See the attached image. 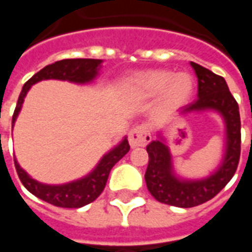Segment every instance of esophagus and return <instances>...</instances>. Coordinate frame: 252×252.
<instances>
[{"label": "esophagus", "instance_id": "1", "mask_svg": "<svg viewBox=\"0 0 252 252\" xmlns=\"http://www.w3.org/2000/svg\"><path fill=\"white\" fill-rule=\"evenodd\" d=\"M129 146L132 148L136 147H144L147 143H150L151 140V135H150V131L146 126H135L133 129L129 131Z\"/></svg>", "mask_w": 252, "mask_h": 252}]
</instances>
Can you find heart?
Returning <instances> with one entry per match:
<instances>
[{"mask_svg": "<svg viewBox=\"0 0 252 252\" xmlns=\"http://www.w3.org/2000/svg\"><path fill=\"white\" fill-rule=\"evenodd\" d=\"M128 86L140 98H151L159 94L160 108L175 110L190 101L194 92V79L185 71L148 70L129 78Z\"/></svg>", "mask_w": 252, "mask_h": 252, "instance_id": "1", "label": "heart"}]
</instances>
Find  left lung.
<instances>
[{
    "instance_id": "8db88e82",
    "label": "left lung",
    "mask_w": 252,
    "mask_h": 252,
    "mask_svg": "<svg viewBox=\"0 0 252 252\" xmlns=\"http://www.w3.org/2000/svg\"><path fill=\"white\" fill-rule=\"evenodd\" d=\"M197 79V99L181 109V115L215 112L224 121V155L220 164L202 178H184L175 173L173 155L166 144L163 132L158 131L147 146L148 166L146 184L155 200L178 208H191L213 198L227 185L238 169L240 158V115L238 102L229 92L225 79L215 72L190 62Z\"/></svg>"
}]
</instances>
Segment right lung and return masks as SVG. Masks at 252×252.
<instances>
[{
	"label": "right lung",
	"instance_id": "right-lung-1",
	"mask_svg": "<svg viewBox=\"0 0 252 252\" xmlns=\"http://www.w3.org/2000/svg\"><path fill=\"white\" fill-rule=\"evenodd\" d=\"M101 67H102L101 59H63V61H58L41 68L40 71L36 72L23 86L13 117H12V128L19 117L25 95L30 92L32 85L40 81H46V79H59V81H68V82L78 83V85H86V83L93 82L97 78ZM128 151H129V144H128L126 136H124L119 144H116L112 150L104 154V157L99 159L98 163L95 164V167L89 174L79 180L61 184V185H48V184H43V182L33 180L20 166L17 159H14V166L17 170L20 181L23 182L25 189L36 195L37 198L52 205L61 206V208H81L93 202L102 193L112 167Z\"/></svg>",
	"mask_w": 252,
	"mask_h": 252
}]
</instances>
